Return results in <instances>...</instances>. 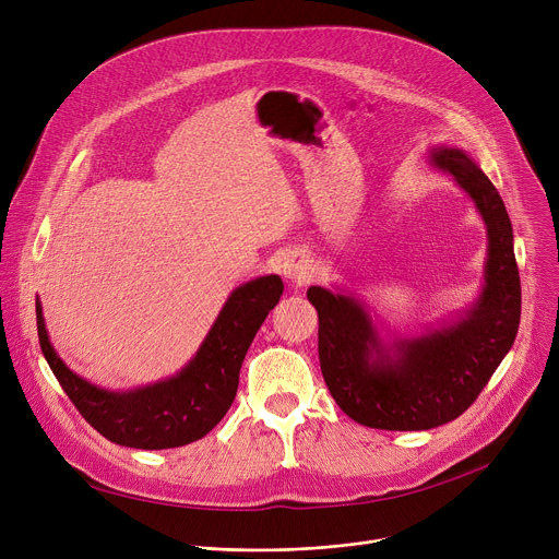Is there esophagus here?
Here are the masks:
<instances>
[{"label":"esophagus","mask_w":559,"mask_h":559,"mask_svg":"<svg viewBox=\"0 0 559 559\" xmlns=\"http://www.w3.org/2000/svg\"><path fill=\"white\" fill-rule=\"evenodd\" d=\"M278 270L281 274L289 281V283H305L309 281L311 276V267L309 263L305 261V257L300 254H285L281 261H278Z\"/></svg>","instance_id":"obj_1"}]
</instances>
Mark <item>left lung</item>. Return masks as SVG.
Returning <instances> with one entry per match:
<instances>
[{
	"mask_svg": "<svg viewBox=\"0 0 559 559\" xmlns=\"http://www.w3.org/2000/svg\"><path fill=\"white\" fill-rule=\"evenodd\" d=\"M487 225L485 283L462 313L423 334L384 341L367 307L349 292L309 287L318 311V358L336 405L356 423L386 431H427L464 414L513 347L522 289L504 201L473 158L455 147L429 150Z\"/></svg>",
	"mask_w": 559,
	"mask_h": 559,
	"instance_id": "obj_1",
	"label": "left lung"
}]
</instances>
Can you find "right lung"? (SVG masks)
Instances as JSON below:
<instances>
[{
    "mask_svg": "<svg viewBox=\"0 0 559 559\" xmlns=\"http://www.w3.org/2000/svg\"><path fill=\"white\" fill-rule=\"evenodd\" d=\"M283 294L276 274L238 285L205 341L175 376L128 391H110L74 373L50 345L37 298V334L46 362L72 405L115 444L175 449L210 433L234 403L243 358Z\"/></svg>",
    "mask_w": 559,
    "mask_h": 559,
    "instance_id": "add662e5",
    "label": "right lung"
}]
</instances>
